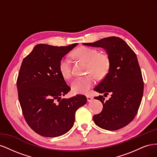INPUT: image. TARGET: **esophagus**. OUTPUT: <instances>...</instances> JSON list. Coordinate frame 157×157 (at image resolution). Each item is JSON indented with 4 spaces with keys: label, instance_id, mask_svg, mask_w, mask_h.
Returning a JSON list of instances; mask_svg holds the SVG:
<instances>
[{
    "label": "esophagus",
    "instance_id": "esophagus-1",
    "mask_svg": "<svg viewBox=\"0 0 157 157\" xmlns=\"http://www.w3.org/2000/svg\"><path fill=\"white\" fill-rule=\"evenodd\" d=\"M86 97H87V100L88 102L92 101V100L93 99V98L91 96H90V95H87Z\"/></svg>",
    "mask_w": 157,
    "mask_h": 157
}]
</instances>
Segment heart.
<instances>
[{
    "instance_id": "heart-1",
    "label": "heart",
    "mask_w": 157,
    "mask_h": 157,
    "mask_svg": "<svg viewBox=\"0 0 157 157\" xmlns=\"http://www.w3.org/2000/svg\"><path fill=\"white\" fill-rule=\"evenodd\" d=\"M73 56L86 62L87 73H92L73 80L71 86L75 93H87L96 83V77L99 78L105 77L110 70L111 59L109 56L105 53H99L97 49L81 46L73 52ZM59 69L61 75L65 78L67 79L71 77V61L69 58L63 57L61 58Z\"/></svg>"
}]
</instances>
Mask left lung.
Masks as SVG:
<instances>
[{
	"label": "left lung",
	"mask_w": 157,
	"mask_h": 157,
	"mask_svg": "<svg viewBox=\"0 0 157 157\" xmlns=\"http://www.w3.org/2000/svg\"><path fill=\"white\" fill-rule=\"evenodd\" d=\"M84 45L100 47L106 50L111 59L108 74L94 90L103 96L95 98L103 104L102 111L94 115L98 126L107 130H117L132 121L138 111L144 94V81L136 54L119 37L104 38Z\"/></svg>",
	"instance_id": "1"
}]
</instances>
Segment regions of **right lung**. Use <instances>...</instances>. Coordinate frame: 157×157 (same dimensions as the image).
I'll use <instances>...</instances> for the list:
<instances>
[{"instance_id": "add662e5", "label": "right lung", "mask_w": 157, "mask_h": 157, "mask_svg": "<svg viewBox=\"0 0 157 157\" xmlns=\"http://www.w3.org/2000/svg\"><path fill=\"white\" fill-rule=\"evenodd\" d=\"M77 44H37L22 61L17 79L19 101L28 125L42 136L58 137L69 131L75 112L87 101L79 94L61 99L71 88L60 73L59 61Z\"/></svg>"}]
</instances>
